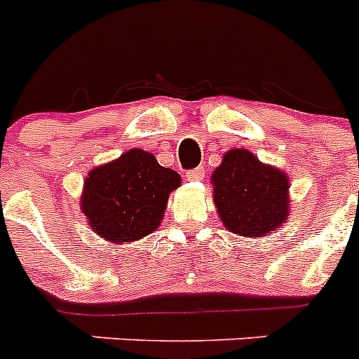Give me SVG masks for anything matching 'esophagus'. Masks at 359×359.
I'll list each match as a JSON object with an SVG mask.
<instances>
[{
	"label": "esophagus",
	"mask_w": 359,
	"mask_h": 359,
	"mask_svg": "<svg viewBox=\"0 0 359 359\" xmlns=\"http://www.w3.org/2000/svg\"><path fill=\"white\" fill-rule=\"evenodd\" d=\"M203 177H205V169H203V167H196V169L187 172V180H189V182H201Z\"/></svg>",
	"instance_id": "1"
}]
</instances>
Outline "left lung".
<instances>
[{
	"label": "left lung",
	"mask_w": 359,
	"mask_h": 359,
	"mask_svg": "<svg viewBox=\"0 0 359 359\" xmlns=\"http://www.w3.org/2000/svg\"><path fill=\"white\" fill-rule=\"evenodd\" d=\"M214 203L224 226L244 237L271 233L287 219L290 182L246 149H231L212 174Z\"/></svg>",
	"instance_id": "obj_1"
}]
</instances>
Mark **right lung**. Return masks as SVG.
I'll return each instance as SVG.
<instances>
[{
	"label": "right lung",
	"instance_id": "obj_1",
	"mask_svg": "<svg viewBox=\"0 0 359 359\" xmlns=\"http://www.w3.org/2000/svg\"><path fill=\"white\" fill-rule=\"evenodd\" d=\"M182 177L161 167L151 152L133 149L86 177L82 212L91 228L111 243H131L160 226L170 190Z\"/></svg>",
	"mask_w": 359,
	"mask_h": 359
}]
</instances>
